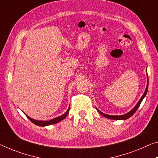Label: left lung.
Returning a JSON list of instances; mask_svg holds the SVG:
<instances>
[{
    "mask_svg": "<svg viewBox=\"0 0 158 158\" xmlns=\"http://www.w3.org/2000/svg\"><path fill=\"white\" fill-rule=\"evenodd\" d=\"M148 74H147V86H146V91H145L144 94L143 96H141V98L139 101V102H137V104L135 106V107H134L133 109L131 110L129 112H127V114H122V115H109V114H104L103 112H102L99 110H98L97 108V110L98 111V112L100 114H101L102 116H104L105 117H106V118H108V119H116V120H125V119H129V117H131L132 115H133L136 111L137 110V109L139 108L140 105H141V102L143 100L145 97L146 96V94H147V91H148Z\"/></svg>",
    "mask_w": 158,
    "mask_h": 158,
    "instance_id": "8db88e82",
    "label": "left lung"
}]
</instances>
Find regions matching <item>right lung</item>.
<instances>
[{
	"instance_id": "add662e5",
	"label": "right lung",
	"mask_w": 158,
	"mask_h": 158,
	"mask_svg": "<svg viewBox=\"0 0 158 158\" xmlns=\"http://www.w3.org/2000/svg\"><path fill=\"white\" fill-rule=\"evenodd\" d=\"M69 107L68 110H67L65 112H64L63 114L61 115V116L56 117V118L52 119L51 120H49V121H42V120L34 119L31 118V117H29L28 115H27L25 113L24 114L27 117V118H28L33 124L37 125V126H40V127H46V126H48V125H51V124H54L58 123L59 122L62 121V119H64L67 117V114L69 113Z\"/></svg>"
}]
</instances>
